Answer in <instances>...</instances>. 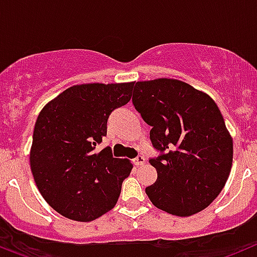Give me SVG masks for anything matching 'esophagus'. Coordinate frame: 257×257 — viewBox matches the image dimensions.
I'll list each match as a JSON object with an SVG mask.
<instances>
[{
	"instance_id": "1",
	"label": "esophagus",
	"mask_w": 257,
	"mask_h": 257,
	"mask_svg": "<svg viewBox=\"0 0 257 257\" xmlns=\"http://www.w3.org/2000/svg\"><path fill=\"white\" fill-rule=\"evenodd\" d=\"M144 162H145L144 157H142V156L136 157V158H134V160H133V163L135 166H142Z\"/></svg>"
}]
</instances>
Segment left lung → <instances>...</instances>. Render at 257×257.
<instances>
[{
  "instance_id": "1",
  "label": "left lung",
  "mask_w": 257,
  "mask_h": 257,
  "mask_svg": "<svg viewBox=\"0 0 257 257\" xmlns=\"http://www.w3.org/2000/svg\"><path fill=\"white\" fill-rule=\"evenodd\" d=\"M133 103L161 156L149 160L156 183L145 188L160 210L190 216L205 210L225 185L233 139L212 97L174 78L139 81Z\"/></svg>"
}]
</instances>
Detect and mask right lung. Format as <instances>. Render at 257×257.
Here are the masks:
<instances>
[{"instance_id":"1","label":"right lung","mask_w":257,"mask_h":257,"mask_svg":"<svg viewBox=\"0 0 257 257\" xmlns=\"http://www.w3.org/2000/svg\"><path fill=\"white\" fill-rule=\"evenodd\" d=\"M134 82L83 83L59 94L42 108L33 131L29 162L45 201L76 221H92L112 210L133 163L97 152L106 122L133 96Z\"/></svg>"}]
</instances>
